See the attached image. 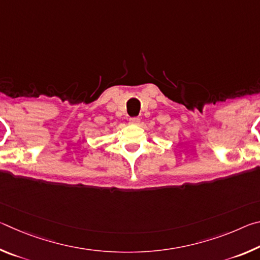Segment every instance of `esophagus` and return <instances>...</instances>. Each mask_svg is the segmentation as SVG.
Masks as SVG:
<instances>
[{
  "instance_id": "esophagus-1",
  "label": "esophagus",
  "mask_w": 260,
  "mask_h": 260,
  "mask_svg": "<svg viewBox=\"0 0 260 260\" xmlns=\"http://www.w3.org/2000/svg\"><path fill=\"white\" fill-rule=\"evenodd\" d=\"M129 124L131 125H139L140 124V119H139V118H131Z\"/></svg>"
}]
</instances>
